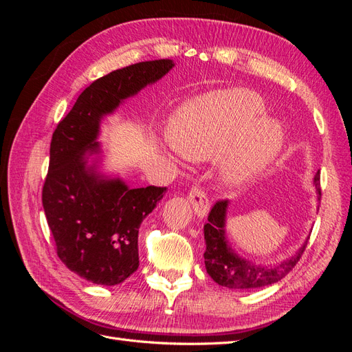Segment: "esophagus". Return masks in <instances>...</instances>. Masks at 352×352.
Here are the masks:
<instances>
[{
  "label": "esophagus",
  "instance_id": "esophagus-1",
  "mask_svg": "<svg viewBox=\"0 0 352 352\" xmlns=\"http://www.w3.org/2000/svg\"><path fill=\"white\" fill-rule=\"evenodd\" d=\"M189 201L190 204H192L194 212L198 217L202 219L207 216V212L210 210V202L204 190L198 186H192V189L189 190Z\"/></svg>",
  "mask_w": 352,
  "mask_h": 352
}]
</instances>
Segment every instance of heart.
<instances>
[{
	"label": "heart",
	"instance_id": "heart-1",
	"mask_svg": "<svg viewBox=\"0 0 352 352\" xmlns=\"http://www.w3.org/2000/svg\"><path fill=\"white\" fill-rule=\"evenodd\" d=\"M264 113L265 104L254 91H216L180 105L170 117L167 135L188 158L220 154L221 180L239 186L269 167L283 148L282 123Z\"/></svg>",
	"mask_w": 352,
	"mask_h": 352
}]
</instances>
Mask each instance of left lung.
Returning <instances> with one entry per match:
<instances>
[{"mask_svg":"<svg viewBox=\"0 0 352 352\" xmlns=\"http://www.w3.org/2000/svg\"><path fill=\"white\" fill-rule=\"evenodd\" d=\"M314 186L317 199H322L320 189V170L314 176ZM229 201H217L208 214V221L204 225V239H206V269L216 283L226 286L229 289H257L267 285H273L283 279L289 273L295 264L300 261L301 255L305 251L307 241L301 245L289 258L279 264H255L247 258L241 257L230 247L226 236V214Z\"/></svg>","mask_w":352,"mask_h":352,"instance_id":"1","label":"left lung"}]
</instances>
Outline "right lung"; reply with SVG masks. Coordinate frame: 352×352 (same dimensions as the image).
Wrapping results in <instances>:
<instances>
[{
  "instance_id": "add662e5",
  "label": "right lung",
  "mask_w": 352,
  "mask_h": 352,
  "mask_svg": "<svg viewBox=\"0 0 352 352\" xmlns=\"http://www.w3.org/2000/svg\"><path fill=\"white\" fill-rule=\"evenodd\" d=\"M173 67L172 60H154L105 74L79 95L52 133L42 206L60 260L92 283L114 286L136 272L138 232L166 192L131 189L100 172L101 120Z\"/></svg>"
}]
</instances>
